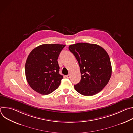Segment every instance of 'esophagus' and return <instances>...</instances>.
Returning <instances> with one entry per match:
<instances>
[{
    "mask_svg": "<svg viewBox=\"0 0 133 133\" xmlns=\"http://www.w3.org/2000/svg\"><path fill=\"white\" fill-rule=\"evenodd\" d=\"M66 77L67 78H69L70 77V75L69 74V75H67V76H66Z\"/></svg>",
    "mask_w": 133,
    "mask_h": 133,
    "instance_id": "obj_1",
    "label": "esophagus"
}]
</instances>
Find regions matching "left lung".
Returning <instances> with one entry per match:
<instances>
[{"label":"left lung","instance_id":"obj_1","mask_svg":"<svg viewBox=\"0 0 133 133\" xmlns=\"http://www.w3.org/2000/svg\"><path fill=\"white\" fill-rule=\"evenodd\" d=\"M69 50L78 61L81 80L74 88L84 96H92L100 92L108 84L111 75L109 55L96 44L79 43L70 45Z\"/></svg>","mask_w":133,"mask_h":133}]
</instances>
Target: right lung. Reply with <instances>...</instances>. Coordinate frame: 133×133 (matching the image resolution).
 Instances as JSON below:
<instances>
[{"instance_id": "obj_1", "label": "right lung", "mask_w": 133, "mask_h": 133, "mask_svg": "<svg viewBox=\"0 0 133 133\" xmlns=\"http://www.w3.org/2000/svg\"><path fill=\"white\" fill-rule=\"evenodd\" d=\"M65 45L43 44L29 54L25 75L30 87L38 93L48 95L57 89L63 76L59 73L58 58Z\"/></svg>"}]
</instances>
